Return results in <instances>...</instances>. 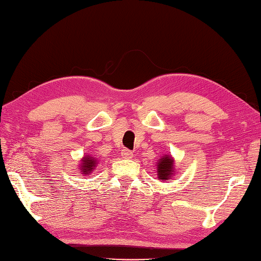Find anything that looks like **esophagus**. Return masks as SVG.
Listing matches in <instances>:
<instances>
[{"label":"esophagus","instance_id":"obj_1","mask_svg":"<svg viewBox=\"0 0 261 261\" xmlns=\"http://www.w3.org/2000/svg\"><path fill=\"white\" fill-rule=\"evenodd\" d=\"M121 155H122L123 159H131L132 156H134V153H132V152L130 151V149L124 148V149H122Z\"/></svg>","mask_w":261,"mask_h":261}]
</instances>
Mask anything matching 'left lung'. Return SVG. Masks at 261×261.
Returning <instances> with one entry per match:
<instances>
[{
  "instance_id": "left-lung-1",
  "label": "left lung",
  "mask_w": 261,
  "mask_h": 261,
  "mask_svg": "<svg viewBox=\"0 0 261 261\" xmlns=\"http://www.w3.org/2000/svg\"><path fill=\"white\" fill-rule=\"evenodd\" d=\"M175 160L170 154H165L158 160L156 163V173L158 179H161L162 182L165 180H170L175 176Z\"/></svg>"
}]
</instances>
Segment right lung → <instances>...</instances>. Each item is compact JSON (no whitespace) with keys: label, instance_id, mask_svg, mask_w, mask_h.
I'll return each instance as SVG.
<instances>
[{"label":"right lung","instance_id":"obj_1","mask_svg":"<svg viewBox=\"0 0 261 261\" xmlns=\"http://www.w3.org/2000/svg\"><path fill=\"white\" fill-rule=\"evenodd\" d=\"M98 163V159L94 158L93 155H90V154H86L85 156H83V159H81V165H79L78 169L81 170V174H83L84 176L90 175L92 171L94 170V168Z\"/></svg>","mask_w":261,"mask_h":261}]
</instances>
